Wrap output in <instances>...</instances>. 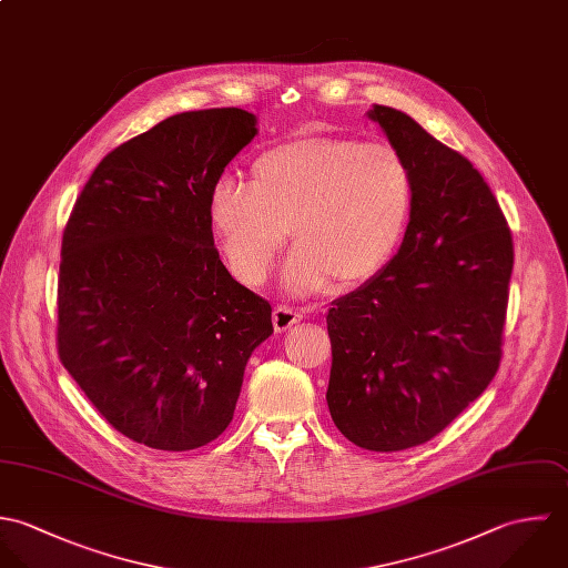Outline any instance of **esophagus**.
Instances as JSON below:
<instances>
[{
    "mask_svg": "<svg viewBox=\"0 0 568 568\" xmlns=\"http://www.w3.org/2000/svg\"><path fill=\"white\" fill-rule=\"evenodd\" d=\"M301 318H303V316H301L296 310H290V307H285V305H278V307H274V312H272V323H274L276 334L287 332L290 327H294L296 323H301Z\"/></svg>",
    "mask_w": 568,
    "mask_h": 568,
    "instance_id": "obj_1",
    "label": "esophagus"
}]
</instances>
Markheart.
<instances>
[{
  "instance_id": "b5f03b06",
  "label": "heart",
  "mask_w": 568,
  "mask_h": 568,
  "mask_svg": "<svg viewBox=\"0 0 568 568\" xmlns=\"http://www.w3.org/2000/svg\"><path fill=\"white\" fill-rule=\"evenodd\" d=\"M415 206V171L388 142L355 135H301L263 151L252 184L222 178L209 220L227 270L261 285L285 247L292 294L351 290L375 278L397 252Z\"/></svg>"
}]
</instances>
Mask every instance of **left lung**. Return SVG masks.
<instances>
[{"instance_id":"8db88e82","label":"left lung","mask_w":568,"mask_h":568,"mask_svg":"<svg viewBox=\"0 0 568 568\" xmlns=\"http://www.w3.org/2000/svg\"><path fill=\"white\" fill-rule=\"evenodd\" d=\"M415 171V206L388 265L332 303L327 404L373 453L437 437L494 379L514 270L505 215L467 158L399 110L373 105Z\"/></svg>"}]
</instances>
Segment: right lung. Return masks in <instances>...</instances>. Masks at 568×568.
Segmentation results:
<instances>
[{
  "label": "right lung",
  "instance_id": "obj_1",
  "mask_svg": "<svg viewBox=\"0 0 568 568\" xmlns=\"http://www.w3.org/2000/svg\"><path fill=\"white\" fill-rule=\"evenodd\" d=\"M258 133L256 115H171L115 146L63 232L59 357L118 433L184 453L234 415L252 351L274 334L267 301L215 247L209 195Z\"/></svg>",
  "mask_w": 568,
  "mask_h": 568
}]
</instances>
